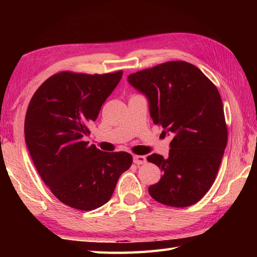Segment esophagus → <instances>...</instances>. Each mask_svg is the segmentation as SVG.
Here are the masks:
<instances>
[{
	"label": "esophagus",
	"instance_id": "obj_1",
	"mask_svg": "<svg viewBox=\"0 0 257 257\" xmlns=\"http://www.w3.org/2000/svg\"><path fill=\"white\" fill-rule=\"evenodd\" d=\"M134 162L136 163L137 166H140V165H144V163L147 162V159L145 156H134Z\"/></svg>",
	"mask_w": 257,
	"mask_h": 257
}]
</instances>
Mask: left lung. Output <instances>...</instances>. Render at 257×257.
<instances>
[{
    "mask_svg": "<svg viewBox=\"0 0 257 257\" xmlns=\"http://www.w3.org/2000/svg\"><path fill=\"white\" fill-rule=\"evenodd\" d=\"M130 85L148 97L150 116L173 139L169 157L147 160L162 171L149 193L160 203L185 207L212 187L227 144L223 103L215 85L194 66L173 61L128 76Z\"/></svg>",
    "mask_w": 257,
    "mask_h": 257,
    "instance_id": "8db88e82",
    "label": "left lung"
}]
</instances>
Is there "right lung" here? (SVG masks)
Returning <instances> with one entry per match:
<instances>
[{"label":"right lung","mask_w":257,"mask_h":257,"mask_svg":"<svg viewBox=\"0 0 257 257\" xmlns=\"http://www.w3.org/2000/svg\"><path fill=\"white\" fill-rule=\"evenodd\" d=\"M121 77L122 70L57 73L38 87L27 107L25 143L36 170L52 193L74 209L107 203L133 163L128 152H103L83 140Z\"/></svg>","instance_id":"obj_1"}]
</instances>
